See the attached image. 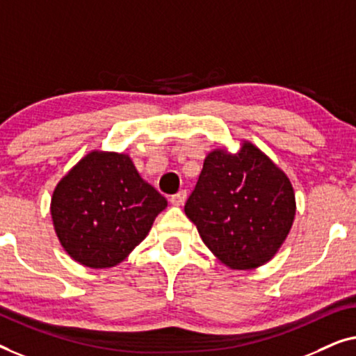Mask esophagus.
<instances>
[{"mask_svg": "<svg viewBox=\"0 0 356 356\" xmlns=\"http://www.w3.org/2000/svg\"><path fill=\"white\" fill-rule=\"evenodd\" d=\"M185 200H187V190H180L176 195H172L171 203L176 204V207H180V204L185 203Z\"/></svg>", "mask_w": 356, "mask_h": 356, "instance_id": "obj_1", "label": "esophagus"}]
</instances>
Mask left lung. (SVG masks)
<instances>
[{"mask_svg": "<svg viewBox=\"0 0 356 356\" xmlns=\"http://www.w3.org/2000/svg\"><path fill=\"white\" fill-rule=\"evenodd\" d=\"M184 209L224 264L252 269L268 263L289 235L295 193L276 164L245 142L237 153L208 154Z\"/></svg>", "mask_w": 356, "mask_h": 356, "instance_id": "8db88e82", "label": "left lung"}]
</instances>
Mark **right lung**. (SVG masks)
Wrapping results in <instances>:
<instances>
[{"mask_svg": "<svg viewBox=\"0 0 356 356\" xmlns=\"http://www.w3.org/2000/svg\"><path fill=\"white\" fill-rule=\"evenodd\" d=\"M166 207L127 154L92 152L59 180L51 218L69 257L103 269L126 259Z\"/></svg>", "mask_w": 356, "mask_h": 356, "instance_id": "add662e5", "label": "right lung"}]
</instances>
